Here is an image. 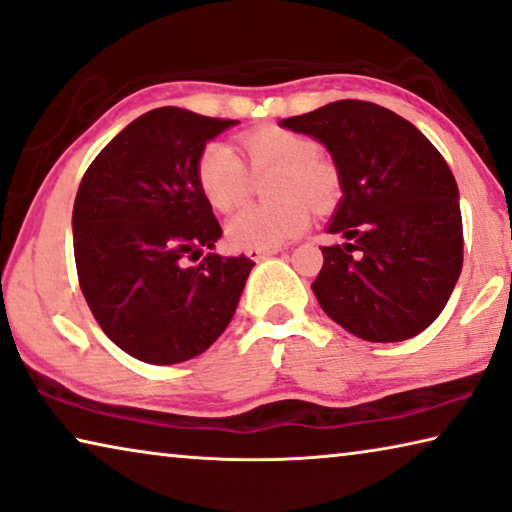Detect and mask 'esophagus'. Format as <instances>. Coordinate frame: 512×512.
<instances>
[{"label": "esophagus", "instance_id": "1", "mask_svg": "<svg viewBox=\"0 0 512 512\" xmlns=\"http://www.w3.org/2000/svg\"><path fill=\"white\" fill-rule=\"evenodd\" d=\"M278 253H280V248H250L246 255H248L250 259H255V262H259V259L273 257V255H278Z\"/></svg>", "mask_w": 512, "mask_h": 512}]
</instances>
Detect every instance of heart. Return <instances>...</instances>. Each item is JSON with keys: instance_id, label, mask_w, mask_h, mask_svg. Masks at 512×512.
<instances>
[{"instance_id": "b5f03b06", "label": "heart", "mask_w": 512, "mask_h": 512, "mask_svg": "<svg viewBox=\"0 0 512 512\" xmlns=\"http://www.w3.org/2000/svg\"><path fill=\"white\" fill-rule=\"evenodd\" d=\"M253 173L275 170L271 205H250L225 225L227 239L239 248H280L298 239L310 225V207L326 209L337 198V170L319 159V148L303 134L262 127L241 139ZM198 184L218 212L239 207L250 193V173L227 143L214 141L200 152Z\"/></svg>"}]
</instances>
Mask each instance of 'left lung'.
I'll return each mask as SVG.
<instances>
[{
    "instance_id": "left-lung-1",
    "label": "left lung",
    "mask_w": 512,
    "mask_h": 512,
    "mask_svg": "<svg viewBox=\"0 0 512 512\" xmlns=\"http://www.w3.org/2000/svg\"><path fill=\"white\" fill-rule=\"evenodd\" d=\"M280 127L330 152L339 198L312 282L332 321L364 342H403L444 310L462 269L460 193L435 145L371 102L339 100Z\"/></svg>"
}]
</instances>
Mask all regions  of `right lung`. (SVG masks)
<instances>
[{"mask_svg": "<svg viewBox=\"0 0 512 512\" xmlns=\"http://www.w3.org/2000/svg\"><path fill=\"white\" fill-rule=\"evenodd\" d=\"M234 125L152 109L97 154L79 184V287L107 337L136 360L161 367L196 358L237 312L253 259L207 253L186 266L223 234L198 184V159Z\"/></svg>", "mask_w": 512, "mask_h": 512, "instance_id": "add662e5", "label": "right lung"}]
</instances>
